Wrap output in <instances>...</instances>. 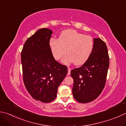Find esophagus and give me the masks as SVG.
<instances>
[{"label":"esophagus","instance_id":"esophagus-1","mask_svg":"<svg viewBox=\"0 0 126 126\" xmlns=\"http://www.w3.org/2000/svg\"><path fill=\"white\" fill-rule=\"evenodd\" d=\"M68 73H67V75H70V71H71V68H68Z\"/></svg>","mask_w":126,"mask_h":126}]
</instances>
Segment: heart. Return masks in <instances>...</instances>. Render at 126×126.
<instances>
[{
  "label": "heart",
  "instance_id": "b5f03b06",
  "mask_svg": "<svg viewBox=\"0 0 126 126\" xmlns=\"http://www.w3.org/2000/svg\"><path fill=\"white\" fill-rule=\"evenodd\" d=\"M49 46L52 55L56 60H62L65 64L74 63L76 65L84 64L90 58L94 47V40L89 35L74 29H67L61 33L58 39L51 38Z\"/></svg>",
  "mask_w": 126,
  "mask_h": 126
}]
</instances>
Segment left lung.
<instances>
[{
	"instance_id": "obj_1",
	"label": "left lung",
	"mask_w": 126,
	"mask_h": 126,
	"mask_svg": "<svg viewBox=\"0 0 126 126\" xmlns=\"http://www.w3.org/2000/svg\"><path fill=\"white\" fill-rule=\"evenodd\" d=\"M93 40L94 47L88 60L81 67L71 71L74 98L81 103L92 102L100 95L105 86L109 66L105 43L100 38Z\"/></svg>"
}]
</instances>
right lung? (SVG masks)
Masks as SVG:
<instances>
[{"instance_id": "right-lung-1", "label": "right lung", "mask_w": 126, "mask_h": 126, "mask_svg": "<svg viewBox=\"0 0 126 126\" xmlns=\"http://www.w3.org/2000/svg\"><path fill=\"white\" fill-rule=\"evenodd\" d=\"M52 33L48 28L39 29L26 40L21 52L24 85L34 99L43 103L55 99L68 73L67 67L52 55L49 41Z\"/></svg>"}]
</instances>
